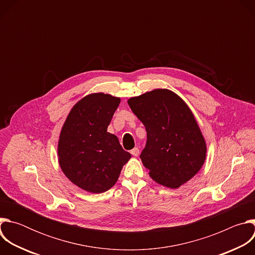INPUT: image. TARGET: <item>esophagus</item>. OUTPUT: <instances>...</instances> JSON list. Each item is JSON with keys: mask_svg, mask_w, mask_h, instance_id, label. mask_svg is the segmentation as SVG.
<instances>
[{"mask_svg": "<svg viewBox=\"0 0 255 255\" xmlns=\"http://www.w3.org/2000/svg\"><path fill=\"white\" fill-rule=\"evenodd\" d=\"M131 154H132L133 156H138V155H139V148L135 147L134 149H132V150H131Z\"/></svg>", "mask_w": 255, "mask_h": 255, "instance_id": "obj_1", "label": "esophagus"}]
</instances>
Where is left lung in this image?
Wrapping results in <instances>:
<instances>
[{
	"label": "left lung",
	"mask_w": 255,
	"mask_h": 255,
	"mask_svg": "<svg viewBox=\"0 0 255 255\" xmlns=\"http://www.w3.org/2000/svg\"><path fill=\"white\" fill-rule=\"evenodd\" d=\"M147 132L140 158L155 183L177 189L202 168L207 144L185 101L166 89H156L128 100Z\"/></svg>",
	"instance_id": "8db88e82"
}]
</instances>
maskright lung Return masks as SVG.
<instances>
[{"label": "right lung", "instance_id": "add662e5", "mask_svg": "<svg viewBox=\"0 0 255 255\" xmlns=\"http://www.w3.org/2000/svg\"><path fill=\"white\" fill-rule=\"evenodd\" d=\"M120 98L95 93L70 110L59 135L58 162L65 176L93 194L110 190L131 158L116 135L107 132Z\"/></svg>", "mask_w": 255, "mask_h": 255}]
</instances>
